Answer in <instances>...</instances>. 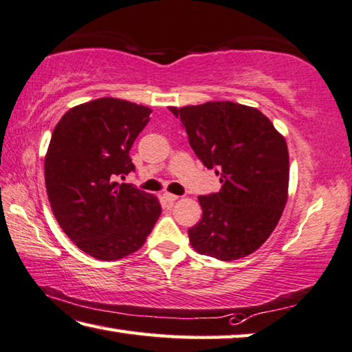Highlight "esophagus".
<instances>
[{
  "label": "esophagus",
  "mask_w": 352,
  "mask_h": 352,
  "mask_svg": "<svg viewBox=\"0 0 352 352\" xmlns=\"http://www.w3.org/2000/svg\"><path fill=\"white\" fill-rule=\"evenodd\" d=\"M163 198H164V200L166 201H168V203H174V201H177V195H174V194H169V192H166L164 195H163Z\"/></svg>",
  "instance_id": "1"
}]
</instances>
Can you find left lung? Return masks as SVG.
Listing matches in <instances>:
<instances>
[{"mask_svg":"<svg viewBox=\"0 0 352 352\" xmlns=\"http://www.w3.org/2000/svg\"><path fill=\"white\" fill-rule=\"evenodd\" d=\"M189 144L220 175V192L198 197L201 220L188 231L197 252L221 261L246 257L276 229L287 201L289 154L271 120L232 101L169 107Z\"/></svg>","mask_w":352,"mask_h":352,"instance_id":"8db88e82","label":"left lung"}]
</instances>
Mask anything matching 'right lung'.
Listing matches in <instances>:
<instances>
[{
    "instance_id": "right-lung-1",
    "label": "right lung",
    "mask_w": 352,
    "mask_h": 352,
    "mask_svg": "<svg viewBox=\"0 0 352 352\" xmlns=\"http://www.w3.org/2000/svg\"><path fill=\"white\" fill-rule=\"evenodd\" d=\"M151 109L104 97L69 109L44 158L50 208L67 237L98 260L138 251L162 214L152 194L117 183L135 169L129 151Z\"/></svg>"
}]
</instances>
